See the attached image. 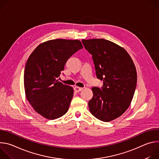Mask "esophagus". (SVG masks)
Wrapping results in <instances>:
<instances>
[{
  "mask_svg": "<svg viewBox=\"0 0 159 159\" xmlns=\"http://www.w3.org/2000/svg\"><path fill=\"white\" fill-rule=\"evenodd\" d=\"M74 90H75V92L79 93V92L82 91V90H83V88H82V87H79L75 86V87H74Z\"/></svg>",
  "mask_w": 159,
  "mask_h": 159,
  "instance_id": "1",
  "label": "esophagus"
}]
</instances>
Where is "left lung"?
<instances>
[{
    "label": "left lung",
    "instance_id": "obj_1",
    "mask_svg": "<svg viewBox=\"0 0 159 159\" xmlns=\"http://www.w3.org/2000/svg\"><path fill=\"white\" fill-rule=\"evenodd\" d=\"M82 42L93 55L97 78L103 80L101 89L92 88L90 112L101 121H111L121 116L131 104L137 82L134 64L128 52L115 43L104 39Z\"/></svg>",
    "mask_w": 159,
    "mask_h": 159
}]
</instances>
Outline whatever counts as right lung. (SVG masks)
Listing matches in <instances>:
<instances>
[{
  "label": "right lung",
  "instance_id": "obj_1",
  "mask_svg": "<svg viewBox=\"0 0 159 159\" xmlns=\"http://www.w3.org/2000/svg\"><path fill=\"white\" fill-rule=\"evenodd\" d=\"M82 48L79 40L56 39L41 43L29 57L24 74L25 94L34 111L44 118L55 120L69 110L74 89L57 78L68 59Z\"/></svg>",
  "mask_w": 159,
  "mask_h": 159
}]
</instances>
